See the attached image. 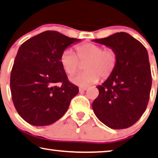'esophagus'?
Here are the masks:
<instances>
[{
	"label": "esophagus",
	"mask_w": 158,
	"mask_h": 158,
	"mask_svg": "<svg viewBox=\"0 0 158 158\" xmlns=\"http://www.w3.org/2000/svg\"><path fill=\"white\" fill-rule=\"evenodd\" d=\"M87 89V87H80L79 88V92H84V91Z\"/></svg>",
	"instance_id": "esophagus-1"
}]
</instances>
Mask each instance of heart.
Wrapping results in <instances>:
<instances>
[{"mask_svg":"<svg viewBox=\"0 0 158 158\" xmlns=\"http://www.w3.org/2000/svg\"><path fill=\"white\" fill-rule=\"evenodd\" d=\"M77 55L71 48L65 49L60 56L64 70L69 74L76 73L81 67V63H86V72L70 77L75 85L85 87L102 79L110 77L117 65V57L112 48H105L94 44H84L76 48Z\"/></svg>","mask_w":158,"mask_h":158,"instance_id":"heart-1","label":"heart"}]
</instances>
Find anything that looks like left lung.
I'll return each mask as SVG.
<instances>
[{"instance_id":"left-lung-1","label":"left lung","mask_w":158,"mask_h":158,"mask_svg":"<svg viewBox=\"0 0 158 158\" xmlns=\"http://www.w3.org/2000/svg\"><path fill=\"white\" fill-rule=\"evenodd\" d=\"M92 41L115 52L114 72L102 85L93 102L96 117L110 128L121 130L133 125L146 110L152 86L148 51L139 41L124 32Z\"/></svg>"}]
</instances>
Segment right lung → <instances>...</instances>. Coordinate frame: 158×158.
I'll return each instance as SVG.
<instances>
[{"label": "right lung", "instance_id": "obj_1", "mask_svg": "<svg viewBox=\"0 0 158 158\" xmlns=\"http://www.w3.org/2000/svg\"><path fill=\"white\" fill-rule=\"evenodd\" d=\"M81 39L46 31L20 46L11 74L10 91L19 114L34 126L54 123L67 111L79 88L69 81L60 62L62 52ZM61 83L59 87L57 83Z\"/></svg>", "mask_w": 158, "mask_h": 158}]
</instances>
